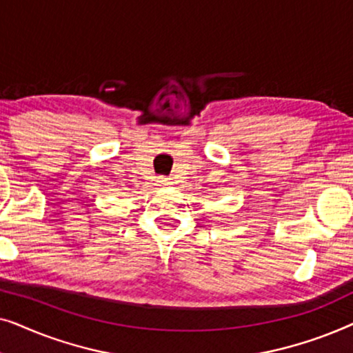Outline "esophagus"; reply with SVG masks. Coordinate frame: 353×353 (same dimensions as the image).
Wrapping results in <instances>:
<instances>
[{"mask_svg": "<svg viewBox=\"0 0 353 353\" xmlns=\"http://www.w3.org/2000/svg\"><path fill=\"white\" fill-rule=\"evenodd\" d=\"M157 183L161 186H168V185H170V181H168V178H165V176H159L157 178Z\"/></svg>", "mask_w": 353, "mask_h": 353, "instance_id": "1", "label": "esophagus"}]
</instances>
